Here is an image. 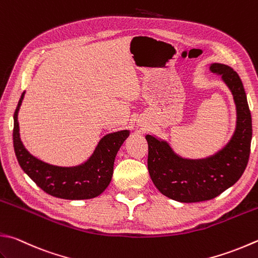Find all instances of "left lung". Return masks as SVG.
<instances>
[{
	"mask_svg": "<svg viewBox=\"0 0 258 258\" xmlns=\"http://www.w3.org/2000/svg\"><path fill=\"white\" fill-rule=\"evenodd\" d=\"M210 71L221 76L234 96L237 122L229 143L212 156L188 159L178 156L165 140L146 136L150 178L160 193L178 202L208 201L220 196L241 177L248 163L251 115L244 85L229 66L215 62Z\"/></svg>",
	"mask_w": 258,
	"mask_h": 258,
	"instance_id": "obj_1",
	"label": "left lung"
}]
</instances>
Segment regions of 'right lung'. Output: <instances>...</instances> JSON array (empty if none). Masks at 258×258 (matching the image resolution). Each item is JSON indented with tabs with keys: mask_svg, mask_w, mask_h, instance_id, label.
I'll return each instance as SVG.
<instances>
[{
	"mask_svg": "<svg viewBox=\"0 0 258 258\" xmlns=\"http://www.w3.org/2000/svg\"><path fill=\"white\" fill-rule=\"evenodd\" d=\"M24 96L19 100L14 112L13 147L21 168L37 185L52 197L67 200H85L100 196L108 187L113 174V164L121 145L128 138L129 130L105 135L94 153L84 164L60 167L47 164L24 148L19 134L18 112Z\"/></svg>",
	"mask_w": 258,
	"mask_h": 258,
	"instance_id": "add662e5",
	"label": "right lung"
}]
</instances>
